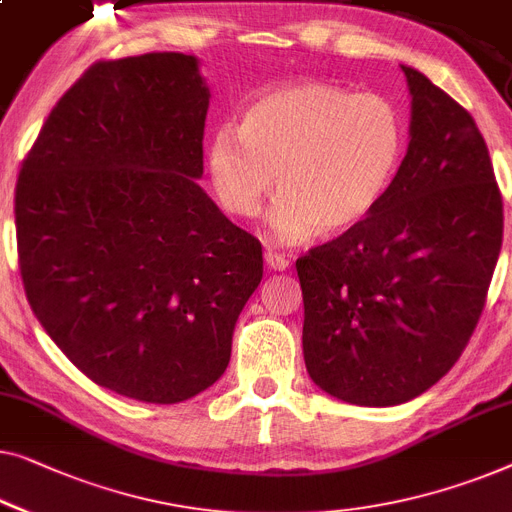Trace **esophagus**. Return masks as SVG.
Returning a JSON list of instances; mask_svg holds the SVG:
<instances>
[{"mask_svg": "<svg viewBox=\"0 0 512 512\" xmlns=\"http://www.w3.org/2000/svg\"><path fill=\"white\" fill-rule=\"evenodd\" d=\"M265 263H268V268L274 272L288 270V258L284 254H277V251H272V249L265 251Z\"/></svg>", "mask_w": 512, "mask_h": 512, "instance_id": "esophagus-1", "label": "esophagus"}]
</instances>
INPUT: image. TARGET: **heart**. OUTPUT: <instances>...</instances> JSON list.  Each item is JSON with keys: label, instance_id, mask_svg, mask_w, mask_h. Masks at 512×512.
<instances>
[{"label": "heart", "instance_id": "1", "mask_svg": "<svg viewBox=\"0 0 512 512\" xmlns=\"http://www.w3.org/2000/svg\"><path fill=\"white\" fill-rule=\"evenodd\" d=\"M409 133L395 101L330 83H293L258 94L240 127L221 124L207 173L228 214L251 219L277 184L272 235L284 244L321 231L342 235L379 210L404 164Z\"/></svg>", "mask_w": 512, "mask_h": 512}]
</instances>
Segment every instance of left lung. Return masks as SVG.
I'll use <instances>...</instances> for the list:
<instances>
[{"mask_svg": "<svg viewBox=\"0 0 512 512\" xmlns=\"http://www.w3.org/2000/svg\"><path fill=\"white\" fill-rule=\"evenodd\" d=\"M409 150L365 224L298 258L302 351L318 388L395 406L446 376L483 314L499 261L503 203L473 117L402 66Z\"/></svg>", "mask_w": 512, "mask_h": 512, "instance_id": "1", "label": "left lung"}]
</instances>
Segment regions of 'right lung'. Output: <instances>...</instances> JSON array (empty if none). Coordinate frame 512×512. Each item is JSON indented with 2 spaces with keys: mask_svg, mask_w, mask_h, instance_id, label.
<instances>
[{
  "mask_svg": "<svg viewBox=\"0 0 512 512\" xmlns=\"http://www.w3.org/2000/svg\"><path fill=\"white\" fill-rule=\"evenodd\" d=\"M207 106L194 55L96 62L18 175L29 307L87 379L138 402L210 388L263 277L261 242L198 184Z\"/></svg>",
  "mask_w": 512,
  "mask_h": 512,
  "instance_id": "right-lung-1",
  "label": "right lung"
}]
</instances>
